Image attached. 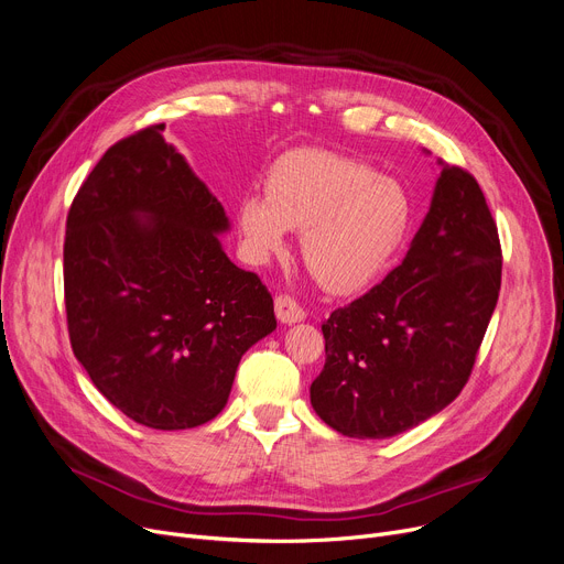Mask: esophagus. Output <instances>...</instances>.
Returning a JSON list of instances; mask_svg holds the SVG:
<instances>
[{
	"mask_svg": "<svg viewBox=\"0 0 564 564\" xmlns=\"http://www.w3.org/2000/svg\"><path fill=\"white\" fill-rule=\"evenodd\" d=\"M274 311H276V319L281 324H297L306 317L304 308L294 302L292 297H288V294H281V297H276L274 302Z\"/></svg>",
	"mask_w": 564,
	"mask_h": 564,
	"instance_id": "obj_1",
	"label": "esophagus"
}]
</instances>
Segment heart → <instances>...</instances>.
Listing matches in <instances>:
<instances>
[{
	"mask_svg": "<svg viewBox=\"0 0 564 564\" xmlns=\"http://www.w3.org/2000/svg\"><path fill=\"white\" fill-rule=\"evenodd\" d=\"M242 251L264 264L285 249L288 230L302 232V258L317 283L334 294L366 290L387 270L411 221L400 183L375 169L322 151L281 158L235 210Z\"/></svg>",
	"mask_w": 564,
	"mask_h": 564,
	"instance_id": "obj_1",
	"label": "heart"
}]
</instances>
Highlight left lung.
Returning a JSON list of instances; mask_svg holds the SVG:
<instances>
[{"label": "left lung", "mask_w": 564, "mask_h": 564, "mask_svg": "<svg viewBox=\"0 0 564 564\" xmlns=\"http://www.w3.org/2000/svg\"><path fill=\"white\" fill-rule=\"evenodd\" d=\"M438 166L402 264L322 324L327 361L311 404L345 436L389 438L446 409L496 308L502 256L485 194L464 169Z\"/></svg>", "instance_id": "8db88e82"}]
</instances>
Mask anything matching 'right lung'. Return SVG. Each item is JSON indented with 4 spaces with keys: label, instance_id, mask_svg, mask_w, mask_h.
<instances>
[{
    "label": "right lung",
    "instance_id": "right-lung-1",
    "mask_svg": "<svg viewBox=\"0 0 564 564\" xmlns=\"http://www.w3.org/2000/svg\"><path fill=\"white\" fill-rule=\"evenodd\" d=\"M151 126L113 143L66 221L70 345L128 419L189 430L226 406L245 351L276 329L274 300L230 262L224 205Z\"/></svg>",
    "mask_w": 564,
    "mask_h": 564
}]
</instances>
